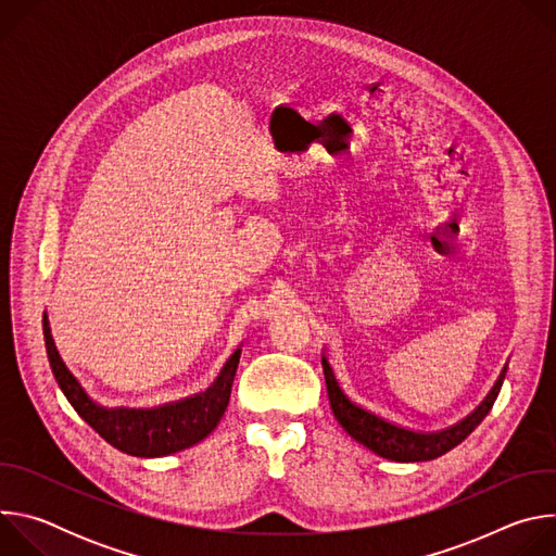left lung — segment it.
Masks as SVG:
<instances>
[{"label": "left lung", "mask_w": 556, "mask_h": 556, "mask_svg": "<svg viewBox=\"0 0 556 556\" xmlns=\"http://www.w3.org/2000/svg\"><path fill=\"white\" fill-rule=\"evenodd\" d=\"M324 374H326L328 399H330L334 418L356 442H361L376 455L393 459V462H427V459H435V457L444 455L446 451L455 448L462 440H466L475 431V427H478L489 416V412L493 409V403L497 399V393L502 389L506 369L500 374L495 387L491 389V393L486 395L484 403L478 409H475L470 416H466L462 422H457L444 431H438V433H416V431H409L403 427L389 425L387 420L350 403V399L341 391V387L332 374V367L328 365L326 358H324Z\"/></svg>", "instance_id": "1"}]
</instances>
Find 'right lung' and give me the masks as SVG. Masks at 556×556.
<instances>
[{
	"mask_svg": "<svg viewBox=\"0 0 556 556\" xmlns=\"http://www.w3.org/2000/svg\"><path fill=\"white\" fill-rule=\"evenodd\" d=\"M43 341L52 374L74 412L114 448L136 457L169 455L204 440L217 427L228 407L232 378L242 354V350H235V354L222 367L217 380L204 393L191 395L187 401L153 409H103L88 399L84 387L63 365L54 348L46 314Z\"/></svg>",
	"mask_w": 556,
	"mask_h": 556,
	"instance_id": "obj_1",
	"label": "right lung"
}]
</instances>
